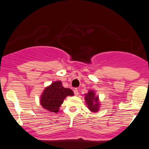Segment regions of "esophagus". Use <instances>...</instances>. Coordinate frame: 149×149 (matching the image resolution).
<instances>
[{
    "label": "esophagus",
    "instance_id": "34e87169",
    "mask_svg": "<svg viewBox=\"0 0 149 149\" xmlns=\"http://www.w3.org/2000/svg\"><path fill=\"white\" fill-rule=\"evenodd\" d=\"M73 92H74V95H76V96H78V94H79V92H78V90L77 88H75L74 90H73Z\"/></svg>",
    "mask_w": 149,
    "mask_h": 149
}]
</instances>
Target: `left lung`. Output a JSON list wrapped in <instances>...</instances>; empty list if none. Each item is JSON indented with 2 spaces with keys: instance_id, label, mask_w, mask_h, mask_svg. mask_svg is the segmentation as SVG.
I'll return each mask as SVG.
<instances>
[{
  "instance_id": "obj_1",
  "label": "left lung",
  "mask_w": 149,
  "mask_h": 149,
  "mask_svg": "<svg viewBox=\"0 0 149 149\" xmlns=\"http://www.w3.org/2000/svg\"><path fill=\"white\" fill-rule=\"evenodd\" d=\"M98 100V97H95V93L94 91L88 92V93L85 95V101H86L87 105L91 111L96 112L99 110L100 104H99Z\"/></svg>"
}]
</instances>
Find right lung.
Returning <instances> with one entry per match:
<instances>
[{"label": "right lung", "mask_w": 149, "mask_h": 149, "mask_svg": "<svg viewBox=\"0 0 149 149\" xmlns=\"http://www.w3.org/2000/svg\"><path fill=\"white\" fill-rule=\"evenodd\" d=\"M69 95L73 96L72 90L64 88L61 81H56L44 90L40 97V104L46 110L57 113L64 100Z\"/></svg>", "instance_id": "add662e5"}]
</instances>
